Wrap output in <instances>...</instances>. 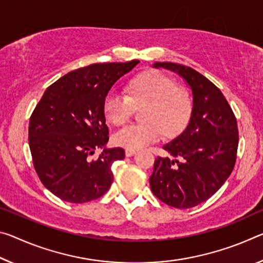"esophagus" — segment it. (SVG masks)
Segmentation results:
<instances>
[{
  "label": "esophagus",
  "instance_id": "1",
  "mask_svg": "<svg viewBox=\"0 0 263 263\" xmlns=\"http://www.w3.org/2000/svg\"><path fill=\"white\" fill-rule=\"evenodd\" d=\"M137 151H135V149H125V156L126 157H132L133 154H136Z\"/></svg>",
  "mask_w": 263,
  "mask_h": 263
}]
</instances>
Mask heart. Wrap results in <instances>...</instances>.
<instances>
[{
  "mask_svg": "<svg viewBox=\"0 0 263 263\" xmlns=\"http://www.w3.org/2000/svg\"><path fill=\"white\" fill-rule=\"evenodd\" d=\"M126 96L110 92L103 103L106 119L122 125L130 118L133 106H143V123L127 125L112 136L115 145L126 149H139L161 138L178 135L186 126L192 112V98L185 87L174 85L167 74L151 70L127 83Z\"/></svg>",
  "mask_w": 263,
  "mask_h": 263,
  "instance_id": "1",
  "label": "heart"
}]
</instances>
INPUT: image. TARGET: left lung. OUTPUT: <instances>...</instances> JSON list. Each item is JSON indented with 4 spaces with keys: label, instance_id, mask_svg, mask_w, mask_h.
<instances>
[{
    "label": "left lung",
    "instance_id": "obj_1",
    "mask_svg": "<svg viewBox=\"0 0 263 263\" xmlns=\"http://www.w3.org/2000/svg\"><path fill=\"white\" fill-rule=\"evenodd\" d=\"M152 66L184 79L191 90L192 112L185 130L162 146L172 159L157 158L149 186L166 205L192 208L210 199L231 176L239 144L236 119L221 91L201 73L168 62Z\"/></svg>",
    "mask_w": 263,
    "mask_h": 263
}]
</instances>
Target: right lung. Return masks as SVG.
Masks as SVG:
<instances>
[{
  "label": "right lung",
  "instance_id": "add662e5",
  "mask_svg": "<svg viewBox=\"0 0 263 263\" xmlns=\"http://www.w3.org/2000/svg\"><path fill=\"white\" fill-rule=\"evenodd\" d=\"M139 61L91 64L50 85L29 122V147L42 184L64 201L83 203L109 191L111 166L125 158L122 147H107L103 103L112 85ZM96 148L102 153L90 161Z\"/></svg>",
  "mask_w": 263,
  "mask_h": 263
}]
</instances>
